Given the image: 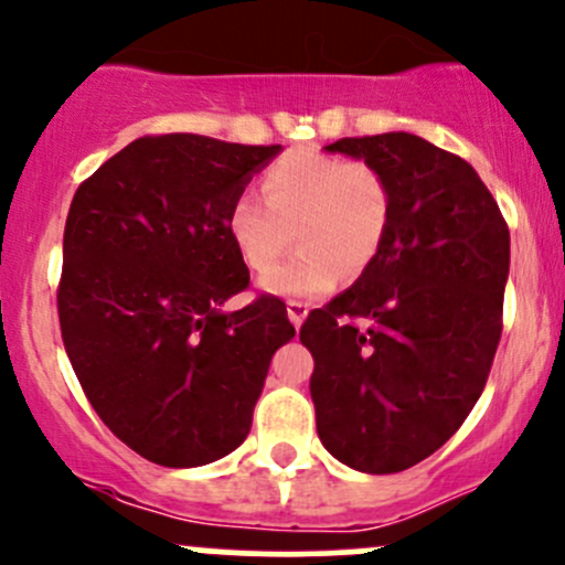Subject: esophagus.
<instances>
[{"mask_svg": "<svg viewBox=\"0 0 565 565\" xmlns=\"http://www.w3.org/2000/svg\"><path fill=\"white\" fill-rule=\"evenodd\" d=\"M287 313H289V319H292L295 328H298V324H302V319L308 317V302L287 300Z\"/></svg>", "mask_w": 565, "mask_h": 565, "instance_id": "1", "label": "esophagus"}]
</instances>
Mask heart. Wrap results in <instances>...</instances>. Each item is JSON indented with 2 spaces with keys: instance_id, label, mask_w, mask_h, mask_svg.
Segmentation results:
<instances>
[{
  "instance_id": "obj_1",
  "label": "heart",
  "mask_w": 565,
  "mask_h": 565,
  "mask_svg": "<svg viewBox=\"0 0 565 565\" xmlns=\"http://www.w3.org/2000/svg\"><path fill=\"white\" fill-rule=\"evenodd\" d=\"M263 194L265 200L237 194L227 213V233L237 257L254 273H265L299 235V252L263 278L273 295L313 298L330 292L343 270L349 276L365 270L390 233V178L362 159L287 153L263 173Z\"/></svg>"
}]
</instances>
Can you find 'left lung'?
<instances>
[{
	"label": "left lung",
	"instance_id": "obj_1",
	"mask_svg": "<svg viewBox=\"0 0 565 565\" xmlns=\"http://www.w3.org/2000/svg\"><path fill=\"white\" fill-rule=\"evenodd\" d=\"M328 151L390 178L392 224L362 276L300 328L324 449L365 473L417 466L482 395L503 330L509 227L477 170L417 135Z\"/></svg>",
	"mask_w": 565,
	"mask_h": 565
}]
</instances>
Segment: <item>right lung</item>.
<instances>
[{"instance_id": "right-lung-1", "label": "right lung", "mask_w": 565, "mask_h": 565, "mask_svg": "<svg viewBox=\"0 0 565 565\" xmlns=\"http://www.w3.org/2000/svg\"><path fill=\"white\" fill-rule=\"evenodd\" d=\"M281 146L146 135L75 192L56 289L62 341L94 412L146 460L192 468L246 441L287 306L248 289L227 213Z\"/></svg>"}]
</instances>
